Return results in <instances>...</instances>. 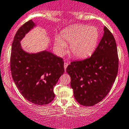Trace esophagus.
<instances>
[{"instance_id":"1","label":"esophagus","mask_w":129,"mask_h":129,"mask_svg":"<svg viewBox=\"0 0 129 129\" xmlns=\"http://www.w3.org/2000/svg\"><path fill=\"white\" fill-rule=\"evenodd\" d=\"M68 66V63H66V62H64V68L65 71H66V68H67Z\"/></svg>"}]
</instances>
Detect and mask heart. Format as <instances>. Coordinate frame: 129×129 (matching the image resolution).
Listing matches in <instances>:
<instances>
[{
    "mask_svg": "<svg viewBox=\"0 0 129 129\" xmlns=\"http://www.w3.org/2000/svg\"><path fill=\"white\" fill-rule=\"evenodd\" d=\"M99 31L94 26L84 24L73 26L62 31L61 39L58 37L55 48L59 55L64 53L67 47L66 43L70 44V51L77 58L90 56L95 50L99 38Z\"/></svg>",
    "mask_w": 129,
    "mask_h": 129,
    "instance_id": "obj_1",
    "label": "heart"
}]
</instances>
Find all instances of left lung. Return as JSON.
Masks as SVG:
<instances>
[{
  "mask_svg": "<svg viewBox=\"0 0 129 129\" xmlns=\"http://www.w3.org/2000/svg\"><path fill=\"white\" fill-rule=\"evenodd\" d=\"M118 67L116 41L105 26L103 36L92 56L72 61L66 68L77 102L85 106H93L101 102L113 86Z\"/></svg>",
  "mask_w": 129,
  "mask_h": 129,
  "instance_id": "8db88e82",
  "label": "left lung"
}]
</instances>
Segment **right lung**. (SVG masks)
Returning a JSON list of instances; mask_svg holds the SVG:
<instances>
[{"instance_id": "add662e5", "label": "right lung", "mask_w": 129, "mask_h": 129, "mask_svg": "<svg viewBox=\"0 0 129 129\" xmlns=\"http://www.w3.org/2000/svg\"><path fill=\"white\" fill-rule=\"evenodd\" d=\"M34 26L31 20L16 32L12 45L10 70L24 98L36 105H47L55 98L53 88L64 73V61L46 50L29 53L22 49L20 41Z\"/></svg>"}]
</instances>
